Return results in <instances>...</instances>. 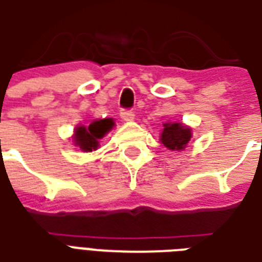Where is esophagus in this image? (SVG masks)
Wrapping results in <instances>:
<instances>
[{"mask_svg": "<svg viewBox=\"0 0 262 262\" xmlns=\"http://www.w3.org/2000/svg\"><path fill=\"white\" fill-rule=\"evenodd\" d=\"M120 116H121V119H123L124 121H133V120L135 119V115H134L131 110H123V112L120 113Z\"/></svg>", "mask_w": 262, "mask_h": 262, "instance_id": "esophagus-1", "label": "esophagus"}]
</instances>
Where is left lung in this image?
<instances>
[{"mask_svg":"<svg viewBox=\"0 0 262 262\" xmlns=\"http://www.w3.org/2000/svg\"><path fill=\"white\" fill-rule=\"evenodd\" d=\"M160 134V143H163L168 150H185L186 145L192 138V128L184 123H164Z\"/></svg>","mask_w":262,"mask_h":262,"instance_id":"8db88e82","label":"left lung"}]
</instances>
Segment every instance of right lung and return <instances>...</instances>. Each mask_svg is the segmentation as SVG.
Here are the masks:
<instances>
[{
    "mask_svg": "<svg viewBox=\"0 0 262 262\" xmlns=\"http://www.w3.org/2000/svg\"><path fill=\"white\" fill-rule=\"evenodd\" d=\"M115 127V120L101 119L94 120L90 125H77L74 128L73 134V142L76 146L80 147L82 152H92L99 147V141H101L106 134L112 131Z\"/></svg>",
    "mask_w": 262,
    "mask_h": 262,
    "instance_id": "right-lung-1",
    "label": "right lung"
}]
</instances>
